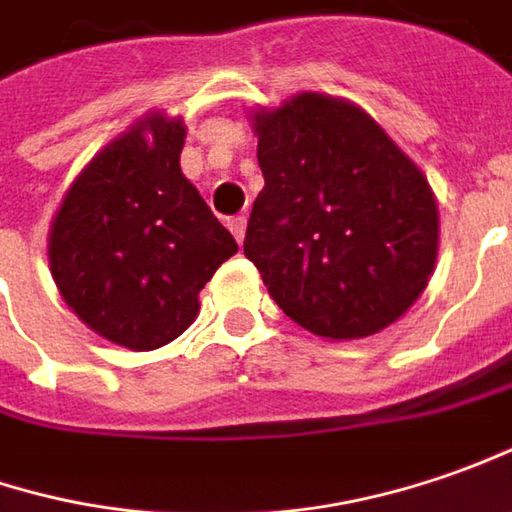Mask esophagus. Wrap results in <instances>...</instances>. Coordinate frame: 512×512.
Wrapping results in <instances>:
<instances>
[{"mask_svg":"<svg viewBox=\"0 0 512 512\" xmlns=\"http://www.w3.org/2000/svg\"><path fill=\"white\" fill-rule=\"evenodd\" d=\"M229 229H232V235L238 238V243L246 238V215H235V218H229Z\"/></svg>","mask_w":512,"mask_h":512,"instance_id":"esophagus-1","label":"esophagus"}]
</instances>
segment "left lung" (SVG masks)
<instances>
[{
    "label": "left lung",
    "instance_id": "1",
    "mask_svg": "<svg viewBox=\"0 0 512 512\" xmlns=\"http://www.w3.org/2000/svg\"><path fill=\"white\" fill-rule=\"evenodd\" d=\"M252 121L266 184L243 252L274 303L328 340L397 323L428 286L439 249L422 169L345 98L297 93Z\"/></svg>",
    "mask_w": 512,
    "mask_h": 512
}]
</instances>
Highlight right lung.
Segmentation results:
<instances>
[{"label":"right lung","instance_id":"right-lung-1","mask_svg":"<svg viewBox=\"0 0 512 512\" xmlns=\"http://www.w3.org/2000/svg\"><path fill=\"white\" fill-rule=\"evenodd\" d=\"M181 118L147 113L70 184L47 260L64 303L104 340L152 351L198 317L238 243L181 172Z\"/></svg>","mask_w":512,"mask_h":512}]
</instances>
